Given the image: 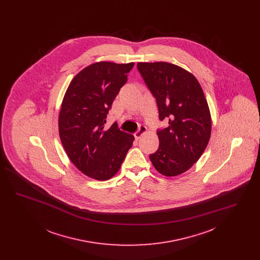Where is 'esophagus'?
<instances>
[{"label":"esophagus","instance_id":"1","mask_svg":"<svg viewBox=\"0 0 260 260\" xmlns=\"http://www.w3.org/2000/svg\"><path fill=\"white\" fill-rule=\"evenodd\" d=\"M147 132V127L145 126V125H140L139 126V128H138V131L135 133V137H136V139H139L141 136L143 135V134H145Z\"/></svg>","mask_w":260,"mask_h":260}]
</instances>
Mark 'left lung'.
I'll return each mask as SVG.
<instances>
[{
  "instance_id": "left-lung-1",
  "label": "left lung",
  "mask_w": 260,
  "mask_h": 260,
  "mask_svg": "<svg viewBox=\"0 0 260 260\" xmlns=\"http://www.w3.org/2000/svg\"><path fill=\"white\" fill-rule=\"evenodd\" d=\"M137 69L156 99L160 120L169 121L157 132L160 144L150 160L165 176L185 173L210 138V108L201 85L194 75L168 62H138Z\"/></svg>"
}]
</instances>
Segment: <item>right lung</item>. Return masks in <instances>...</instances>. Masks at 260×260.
<instances>
[{
  "mask_svg": "<svg viewBox=\"0 0 260 260\" xmlns=\"http://www.w3.org/2000/svg\"><path fill=\"white\" fill-rule=\"evenodd\" d=\"M135 63L100 61L76 75L62 100L58 129L62 145L75 167L88 177L107 180L121 168L135 136L106 117Z\"/></svg>",
  "mask_w": 260,
  "mask_h": 260,
  "instance_id": "obj_1",
  "label": "right lung"
}]
</instances>
